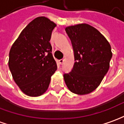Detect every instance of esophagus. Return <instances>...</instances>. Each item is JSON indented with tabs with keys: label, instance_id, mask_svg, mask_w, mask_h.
<instances>
[{
	"label": "esophagus",
	"instance_id": "34e87169",
	"mask_svg": "<svg viewBox=\"0 0 124 124\" xmlns=\"http://www.w3.org/2000/svg\"><path fill=\"white\" fill-rule=\"evenodd\" d=\"M64 59H61V60H59V62H60V64H62L64 63Z\"/></svg>",
	"mask_w": 124,
	"mask_h": 124
}]
</instances>
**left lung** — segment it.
<instances>
[{
  "label": "left lung",
  "mask_w": 124,
  "mask_h": 124,
  "mask_svg": "<svg viewBox=\"0 0 124 124\" xmlns=\"http://www.w3.org/2000/svg\"><path fill=\"white\" fill-rule=\"evenodd\" d=\"M65 30L72 43L75 60L72 70L64 75L66 85L74 94H90L108 72L111 45L97 29L87 23L68 26Z\"/></svg>",
  "instance_id": "obj_1"
}]
</instances>
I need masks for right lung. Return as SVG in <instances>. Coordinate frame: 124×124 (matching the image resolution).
I'll return each mask as SVG.
<instances>
[{"mask_svg":"<svg viewBox=\"0 0 124 124\" xmlns=\"http://www.w3.org/2000/svg\"><path fill=\"white\" fill-rule=\"evenodd\" d=\"M55 26L47 17H38L22 31L10 49L9 67L13 80L29 96L44 94L57 70L49 43Z\"/></svg>","mask_w":124,"mask_h":124,"instance_id":"obj_1","label":"right lung"}]
</instances>
